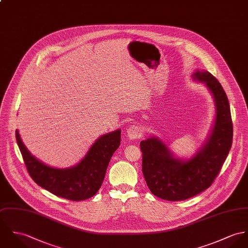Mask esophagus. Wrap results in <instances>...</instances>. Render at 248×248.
<instances>
[{
	"label": "esophagus",
	"mask_w": 248,
	"mask_h": 248,
	"mask_svg": "<svg viewBox=\"0 0 248 248\" xmlns=\"http://www.w3.org/2000/svg\"><path fill=\"white\" fill-rule=\"evenodd\" d=\"M127 135L131 140L135 139L141 135V129L136 125H131L127 129Z\"/></svg>",
	"instance_id": "obj_1"
}]
</instances>
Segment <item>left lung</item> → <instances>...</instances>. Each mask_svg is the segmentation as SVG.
<instances>
[{
	"instance_id": "obj_1",
	"label": "left lung",
	"mask_w": 248,
	"mask_h": 248,
	"mask_svg": "<svg viewBox=\"0 0 248 248\" xmlns=\"http://www.w3.org/2000/svg\"><path fill=\"white\" fill-rule=\"evenodd\" d=\"M192 78L210 91L216 109L214 125L203 146L186 160L176 157L155 136L140 142L146 183L154 195L167 201L186 200L208 188L219 174L232 145L230 107L222 85L207 71L197 69Z\"/></svg>"
}]
</instances>
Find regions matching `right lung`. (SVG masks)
Here are the masks:
<instances>
[{"label": "right lung", "instance_id": "right-lung-1", "mask_svg": "<svg viewBox=\"0 0 248 248\" xmlns=\"http://www.w3.org/2000/svg\"><path fill=\"white\" fill-rule=\"evenodd\" d=\"M120 135L118 129L100 136L79 163L66 169L52 168L32 155L18 130L16 140L29 175L40 186L56 196L82 201L93 197L100 188L109 162L120 146Z\"/></svg>", "mask_w": 248, "mask_h": 248}]
</instances>
